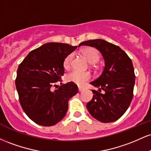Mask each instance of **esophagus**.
<instances>
[{
	"mask_svg": "<svg viewBox=\"0 0 151 151\" xmlns=\"http://www.w3.org/2000/svg\"><path fill=\"white\" fill-rule=\"evenodd\" d=\"M84 89L83 87H80V86H79V92H81V91H82Z\"/></svg>",
	"mask_w": 151,
	"mask_h": 151,
	"instance_id": "1",
	"label": "esophagus"
}]
</instances>
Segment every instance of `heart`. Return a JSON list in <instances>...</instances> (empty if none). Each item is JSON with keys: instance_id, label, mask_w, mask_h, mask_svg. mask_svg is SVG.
<instances>
[{"instance_id": "heart-1", "label": "heart", "mask_w": 151, "mask_h": 151, "mask_svg": "<svg viewBox=\"0 0 151 151\" xmlns=\"http://www.w3.org/2000/svg\"><path fill=\"white\" fill-rule=\"evenodd\" d=\"M83 55L85 57L87 61L91 64H94L98 62L99 60V54L97 50H96L93 47H87L81 51ZM73 55L72 54L69 55L67 58H65L64 61V67L65 68L70 67L71 61ZM91 76L90 73L87 72H79L77 70H74L71 72L70 74H67V80L70 82H73L77 85L82 86L87 81H89L91 79Z\"/></svg>"}]
</instances>
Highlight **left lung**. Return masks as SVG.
<instances>
[{
    "label": "left lung",
    "instance_id": "1",
    "mask_svg": "<svg viewBox=\"0 0 151 151\" xmlns=\"http://www.w3.org/2000/svg\"><path fill=\"white\" fill-rule=\"evenodd\" d=\"M81 45L96 48L101 53L105 65L101 75L90 82L99 88V91L92 90L93 98L86 108L94 119L102 123L116 121L132 101L136 77L132 61L119 46L104 40L84 41L79 47Z\"/></svg>",
    "mask_w": 151,
    "mask_h": 151
}]
</instances>
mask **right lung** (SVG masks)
I'll return each mask as SVG.
<instances>
[{
	"mask_svg": "<svg viewBox=\"0 0 151 151\" xmlns=\"http://www.w3.org/2000/svg\"><path fill=\"white\" fill-rule=\"evenodd\" d=\"M77 46L48 42L31 51L19 65L15 86L22 109L35 123L43 126L58 124L68 110V101L78 92L73 82H56L65 73V58Z\"/></svg>",
	"mask_w": 151,
	"mask_h": 151,
	"instance_id": "obj_1",
	"label": "right lung"
}]
</instances>
